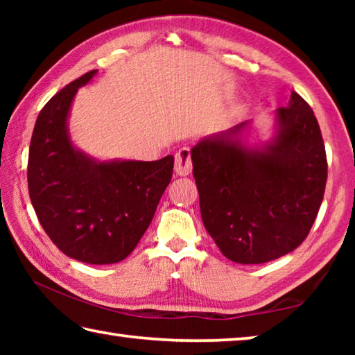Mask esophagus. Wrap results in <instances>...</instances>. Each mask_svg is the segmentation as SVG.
<instances>
[{"mask_svg": "<svg viewBox=\"0 0 355 355\" xmlns=\"http://www.w3.org/2000/svg\"><path fill=\"white\" fill-rule=\"evenodd\" d=\"M192 171V161H191V150L188 147L180 148L175 153V173L177 175H189Z\"/></svg>", "mask_w": 355, "mask_h": 355, "instance_id": "obj_1", "label": "esophagus"}]
</instances>
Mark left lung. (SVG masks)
<instances>
[{
  "mask_svg": "<svg viewBox=\"0 0 355 355\" xmlns=\"http://www.w3.org/2000/svg\"><path fill=\"white\" fill-rule=\"evenodd\" d=\"M275 120L261 148L243 146V122L191 150L203 225L235 263H266L299 248L326 191V148L313 110L293 92Z\"/></svg>",
  "mask_w": 355,
  "mask_h": 355,
  "instance_id": "obj_1",
  "label": "left lung"
}]
</instances>
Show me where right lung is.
I'll return each instance as SVG.
<instances>
[{
    "label": "right lung",
    "instance_id": "right-lung-1",
    "mask_svg": "<svg viewBox=\"0 0 355 355\" xmlns=\"http://www.w3.org/2000/svg\"><path fill=\"white\" fill-rule=\"evenodd\" d=\"M95 73L71 81L42 107L29 144L28 189L59 250L83 263L112 264L127 258L148 228L171 183L173 156L100 163L71 146V101Z\"/></svg>",
    "mask_w": 355,
    "mask_h": 355
}]
</instances>
